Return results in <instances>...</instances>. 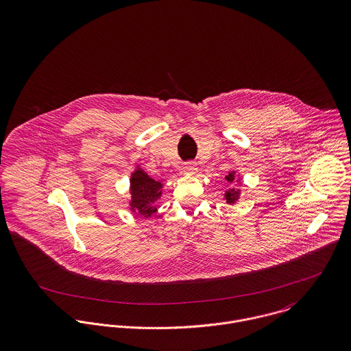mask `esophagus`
<instances>
[{
	"instance_id": "1",
	"label": "esophagus",
	"mask_w": 351,
	"mask_h": 351,
	"mask_svg": "<svg viewBox=\"0 0 351 351\" xmlns=\"http://www.w3.org/2000/svg\"><path fill=\"white\" fill-rule=\"evenodd\" d=\"M182 170H184V173L192 174V173H195V171L197 170V167H196V163L191 160V162H186V163H184V166H182Z\"/></svg>"
}]
</instances>
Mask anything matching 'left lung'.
<instances>
[{
  "label": "left lung",
  "instance_id": "1",
  "mask_svg": "<svg viewBox=\"0 0 351 351\" xmlns=\"http://www.w3.org/2000/svg\"><path fill=\"white\" fill-rule=\"evenodd\" d=\"M226 180L228 182H234V180H235L234 173H230L228 176H226ZM238 197H239V191H237L234 188L230 189L228 192H226V200H227V202H230V204H234L235 201L238 200Z\"/></svg>",
  "mask_w": 351,
  "mask_h": 351
}]
</instances>
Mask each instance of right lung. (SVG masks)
I'll use <instances>...</instances> for the list:
<instances>
[{
  "mask_svg": "<svg viewBox=\"0 0 351 351\" xmlns=\"http://www.w3.org/2000/svg\"><path fill=\"white\" fill-rule=\"evenodd\" d=\"M162 184L154 181L146 173L138 170L131 178V206L139 216L149 217L156 212L155 204L160 197Z\"/></svg>",
  "mask_w": 351,
  "mask_h": 351,
  "instance_id": "right-lung-1",
  "label": "right lung"
}]
</instances>
